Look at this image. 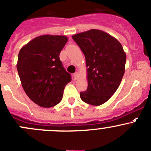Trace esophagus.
I'll return each instance as SVG.
<instances>
[{
	"label": "esophagus",
	"mask_w": 151,
	"mask_h": 151,
	"mask_svg": "<svg viewBox=\"0 0 151 151\" xmlns=\"http://www.w3.org/2000/svg\"><path fill=\"white\" fill-rule=\"evenodd\" d=\"M79 77V74L77 72L74 73V80H77V78H78Z\"/></svg>",
	"instance_id": "34e87169"
}]
</instances>
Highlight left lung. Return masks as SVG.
<instances>
[{"mask_svg":"<svg viewBox=\"0 0 151 151\" xmlns=\"http://www.w3.org/2000/svg\"><path fill=\"white\" fill-rule=\"evenodd\" d=\"M72 38L84 54L87 67L88 88L80 92V98L91 105H102L120 85L126 54L118 40L99 29L76 34Z\"/></svg>","mask_w":151,"mask_h":151,"instance_id":"8db88e82","label":"left lung"}]
</instances>
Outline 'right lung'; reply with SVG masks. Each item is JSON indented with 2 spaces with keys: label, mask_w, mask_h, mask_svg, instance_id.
I'll list each match as a JSON object with an SVG mask.
<instances>
[{
  "label": "right lung",
  "mask_w": 151,
  "mask_h": 151,
  "mask_svg": "<svg viewBox=\"0 0 151 151\" xmlns=\"http://www.w3.org/2000/svg\"><path fill=\"white\" fill-rule=\"evenodd\" d=\"M68 39L65 35H41L19 52L17 69L21 85L31 100L39 106L58 105L65 86L71 81L59 57Z\"/></svg>",
  "instance_id": "right-lung-1"
}]
</instances>
